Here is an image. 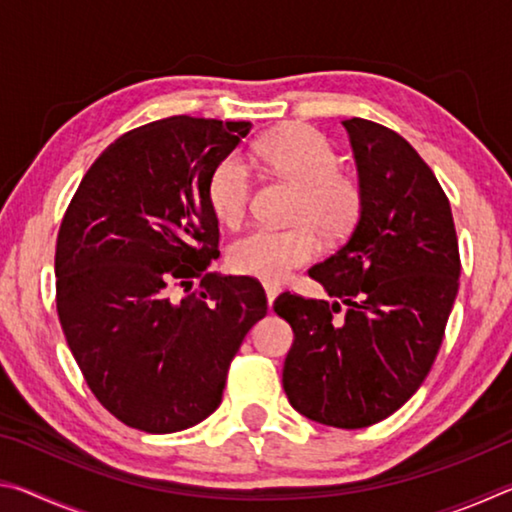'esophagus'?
Segmentation results:
<instances>
[{"mask_svg":"<svg viewBox=\"0 0 512 512\" xmlns=\"http://www.w3.org/2000/svg\"><path fill=\"white\" fill-rule=\"evenodd\" d=\"M264 291H266V300H268V307L273 305V300L280 296V287H277V284H264Z\"/></svg>","mask_w":512,"mask_h":512,"instance_id":"1","label":"esophagus"}]
</instances>
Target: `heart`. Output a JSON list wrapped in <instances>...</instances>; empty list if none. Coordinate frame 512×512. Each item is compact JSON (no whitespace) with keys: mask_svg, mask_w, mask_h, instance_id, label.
Returning <instances> with one entry per match:
<instances>
[{"mask_svg":"<svg viewBox=\"0 0 512 512\" xmlns=\"http://www.w3.org/2000/svg\"><path fill=\"white\" fill-rule=\"evenodd\" d=\"M253 160L298 189L293 219L305 223L287 230H248L232 241L228 264L239 275L280 282L316 257L318 241L311 227L325 239H339L352 230L361 212V189L339 171L341 158L332 142L309 126H289L262 137L253 146ZM250 189L253 176L239 155L216 164L207 183V201L216 219L225 225L244 219Z\"/></svg>","mask_w":512,"mask_h":512,"instance_id":"obj_1","label":"heart"}]
</instances>
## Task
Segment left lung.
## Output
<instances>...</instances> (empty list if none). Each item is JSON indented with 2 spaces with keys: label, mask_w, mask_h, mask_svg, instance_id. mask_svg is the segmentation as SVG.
<instances>
[{
  "label": "left lung",
  "mask_w": 512,
  "mask_h": 512,
  "mask_svg": "<svg viewBox=\"0 0 512 512\" xmlns=\"http://www.w3.org/2000/svg\"><path fill=\"white\" fill-rule=\"evenodd\" d=\"M361 212L350 239L309 268L332 302L282 293L293 329L282 386L293 409L339 429L370 427L418 391L452 314L461 257L443 187L391 128L345 119Z\"/></svg>",
  "instance_id": "obj_1"
}]
</instances>
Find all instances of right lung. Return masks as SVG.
<instances>
[{"instance_id":"add662e5","label":"right lung","mask_w":512,"mask_h":512,"mask_svg":"<svg viewBox=\"0 0 512 512\" xmlns=\"http://www.w3.org/2000/svg\"><path fill=\"white\" fill-rule=\"evenodd\" d=\"M250 128L187 115L135 128L94 160L60 223L67 345L94 397L133 429L183 431L219 409L230 361L266 316L257 280L207 271L219 257L207 183ZM178 286L193 293L173 297Z\"/></svg>"}]
</instances>
